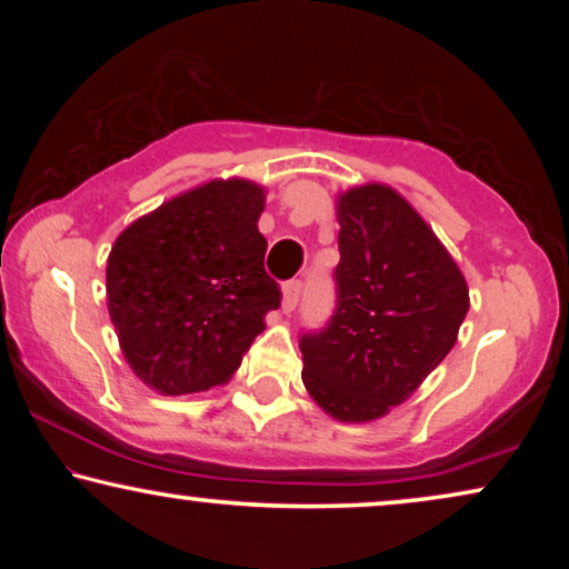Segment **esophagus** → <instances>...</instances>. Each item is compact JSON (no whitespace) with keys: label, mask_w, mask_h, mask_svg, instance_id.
<instances>
[{"label":"esophagus","mask_w":569,"mask_h":569,"mask_svg":"<svg viewBox=\"0 0 569 569\" xmlns=\"http://www.w3.org/2000/svg\"><path fill=\"white\" fill-rule=\"evenodd\" d=\"M282 290H284V300H282L284 313H292V310L298 308V302H300L302 282H300V279H290V282H284Z\"/></svg>","instance_id":"1"}]
</instances>
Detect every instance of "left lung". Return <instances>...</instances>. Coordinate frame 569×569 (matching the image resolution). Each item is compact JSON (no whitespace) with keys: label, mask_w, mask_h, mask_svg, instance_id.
Listing matches in <instances>:
<instances>
[{"label":"left lung","mask_w":569,"mask_h":569,"mask_svg":"<svg viewBox=\"0 0 569 569\" xmlns=\"http://www.w3.org/2000/svg\"><path fill=\"white\" fill-rule=\"evenodd\" d=\"M337 306L302 331V383L341 422H368L409 399L456 345L469 290L435 232L388 186L339 199Z\"/></svg>","instance_id":"1"}]
</instances>
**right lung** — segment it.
<instances>
[{"label":"right lung","mask_w":569,"mask_h":569,"mask_svg":"<svg viewBox=\"0 0 569 569\" xmlns=\"http://www.w3.org/2000/svg\"><path fill=\"white\" fill-rule=\"evenodd\" d=\"M263 191L212 181L129 224L108 256V310L150 388L199 393L238 370L282 290L263 269Z\"/></svg>","instance_id":"right-lung-1"}]
</instances>
